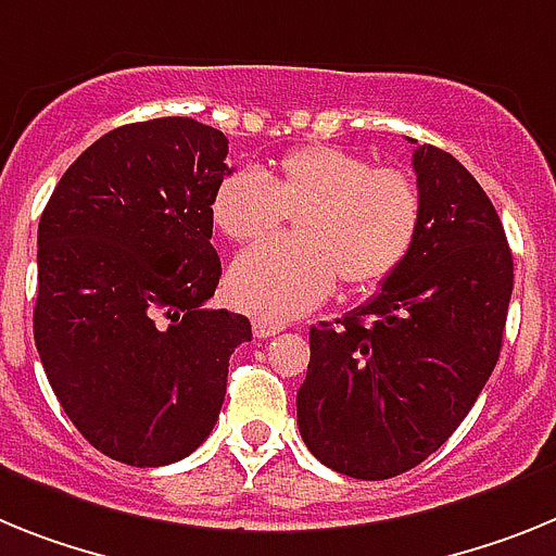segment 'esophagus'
Instances as JSON below:
<instances>
[{"label":"esophagus","instance_id":"obj_1","mask_svg":"<svg viewBox=\"0 0 556 556\" xmlns=\"http://www.w3.org/2000/svg\"><path fill=\"white\" fill-rule=\"evenodd\" d=\"M282 332V325H274V321H263V318H254V336L257 338H271Z\"/></svg>","mask_w":556,"mask_h":556}]
</instances>
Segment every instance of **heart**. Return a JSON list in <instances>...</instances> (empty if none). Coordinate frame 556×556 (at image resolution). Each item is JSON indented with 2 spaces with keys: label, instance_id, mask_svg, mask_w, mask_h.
I'll list each match as a JSON object with an SVG mask.
<instances>
[{
  "label": "heart",
  "instance_id": "b5f03b06",
  "mask_svg": "<svg viewBox=\"0 0 556 556\" xmlns=\"http://www.w3.org/2000/svg\"><path fill=\"white\" fill-rule=\"evenodd\" d=\"M212 226L254 245L293 218V243L254 249L231 265L229 296L263 321H288L321 305L341 277L371 291L400 271L422 226V192L412 173L371 167L332 144L288 151L268 176L238 170L215 187Z\"/></svg>",
  "mask_w": 556,
  "mask_h": 556
}]
</instances>
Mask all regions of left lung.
<instances>
[{"mask_svg": "<svg viewBox=\"0 0 556 556\" xmlns=\"http://www.w3.org/2000/svg\"><path fill=\"white\" fill-rule=\"evenodd\" d=\"M422 226L380 293L311 327L299 386L307 451L350 479L412 470L467 417L498 364L511 296V251L498 212L462 162L414 151Z\"/></svg>", "mask_w": 556, "mask_h": 556, "instance_id": "8db88e82", "label": "left lung"}]
</instances>
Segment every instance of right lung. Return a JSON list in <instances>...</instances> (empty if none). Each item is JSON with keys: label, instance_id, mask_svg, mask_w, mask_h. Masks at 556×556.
I'll return each mask as SVG.
<instances>
[{"label": "right lung", "instance_id": "obj_1", "mask_svg": "<svg viewBox=\"0 0 556 556\" xmlns=\"http://www.w3.org/2000/svg\"><path fill=\"white\" fill-rule=\"evenodd\" d=\"M229 139L190 117L114 128L58 181L38 224L33 336L66 417L109 458L162 467L218 422L249 318L210 311V201Z\"/></svg>", "mask_w": 556, "mask_h": 556}]
</instances>
